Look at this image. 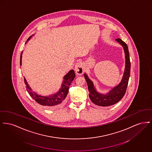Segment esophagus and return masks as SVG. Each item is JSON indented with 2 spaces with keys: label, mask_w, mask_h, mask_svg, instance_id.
I'll use <instances>...</instances> for the list:
<instances>
[{
  "label": "esophagus",
  "mask_w": 152,
  "mask_h": 152,
  "mask_svg": "<svg viewBox=\"0 0 152 152\" xmlns=\"http://www.w3.org/2000/svg\"><path fill=\"white\" fill-rule=\"evenodd\" d=\"M84 65L81 62H79L76 63L75 67V70L77 75H81L83 73L84 71Z\"/></svg>",
  "instance_id": "1"
}]
</instances>
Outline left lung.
Instances as JSON below:
<instances>
[{"label": "left lung", "mask_w": 152, "mask_h": 152, "mask_svg": "<svg viewBox=\"0 0 152 152\" xmlns=\"http://www.w3.org/2000/svg\"><path fill=\"white\" fill-rule=\"evenodd\" d=\"M120 45H122L125 55V68L123 77L121 82L106 94H102L96 90L93 82L89 79L86 73H84V76L87 81L88 89L89 91V97L92 102L99 106H110L118 102L125 95L129 79L130 74L131 64L127 45L120 38L115 39Z\"/></svg>", "instance_id": "left-lung-1"}]
</instances>
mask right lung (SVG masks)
<instances>
[{
    "label": "right lung",
    "instance_id": "add662e5",
    "mask_svg": "<svg viewBox=\"0 0 152 152\" xmlns=\"http://www.w3.org/2000/svg\"><path fill=\"white\" fill-rule=\"evenodd\" d=\"M32 35L30 36L28 39L27 41L26 42V44L27 41L30 40V39L32 37ZM23 52L20 54V65H22V57ZM75 77V72L72 69L70 70L69 72L64 76L63 82L61 84V88L58 90V92L56 93L50 95L49 96H42L41 95L37 94L34 91H33L28 84L27 83V81L26 80L25 77H24V81L26 84V88L27 89L28 93L30 95L31 97L34 100H35L36 102L39 103L41 105L44 106L46 107H55L57 105H59L61 103H63V101L66 98L67 94L69 91V86L71 84V83L73 80L74 78Z\"/></svg>",
    "mask_w": 152,
    "mask_h": 152
}]
</instances>
